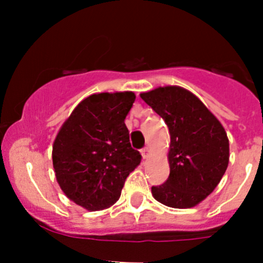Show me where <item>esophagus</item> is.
<instances>
[{"label": "esophagus", "mask_w": 263, "mask_h": 263, "mask_svg": "<svg viewBox=\"0 0 263 263\" xmlns=\"http://www.w3.org/2000/svg\"><path fill=\"white\" fill-rule=\"evenodd\" d=\"M141 154H142V158L144 159H146V158H148V155H150V148L148 147H144L141 150Z\"/></svg>", "instance_id": "34e87169"}]
</instances>
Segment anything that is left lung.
Masks as SVG:
<instances>
[{
  "mask_svg": "<svg viewBox=\"0 0 263 263\" xmlns=\"http://www.w3.org/2000/svg\"><path fill=\"white\" fill-rule=\"evenodd\" d=\"M140 97L165 121L171 134V173L165 183L151 187L154 198L174 209L198 205L216 188L229 164L224 127L196 95L181 86H160Z\"/></svg>",
  "mask_w": 263,
  "mask_h": 263,
  "instance_id": "left-lung-1",
  "label": "left lung"
}]
</instances>
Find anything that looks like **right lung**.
<instances>
[{
  "label": "right lung",
  "instance_id": "add662e5",
  "mask_svg": "<svg viewBox=\"0 0 263 263\" xmlns=\"http://www.w3.org/2000/svg\"><path fill=\"white\" fill-rule=\"evenodd\" d=\"M135 99L132 91L90 95L55 136L52 159L58 184L87 211L115 205L126 178L141 161L124 123Z\"/></svg>",
  "mask_w": 263,
  "mask_h": 263
}]
</instances>
